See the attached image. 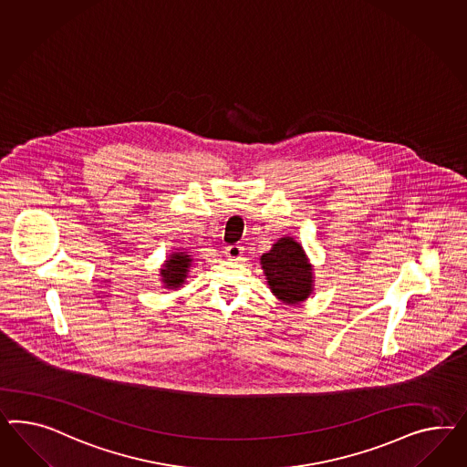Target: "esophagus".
Returning a JSON list of instances; mask_svg holds the SVG:
<instances>
[{"label":"esophagus","instance_id":"esophagus-1","mask_svg":"<svg viewBox=\"0 0 467 467\" xmlns=\"http://www.w3.org/2000/svg\"><path fill=\"white\" fill-rule=\"evenodd\" d=\"M224 254H226L229 260H241V256H243V246H240V244L226 246V248H224Z\"/></svg>","mask_w":467,"mask_h":467}]
</instances>
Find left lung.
Wrapping results in <instances>:
<instances>
[{"label": "left lung", "instance_id": "obj_1", "mask_svg": "<svg viewBox=\"0 0 467 467\" xmlns=\"http://www.w3.org/2000/svg\"><path fill=\"white\" fill-rule=\"evenodd\" d=\"M266 284L278 301L289 306L304 303L315 290V268L303 244L292 236H282L272 250L260 256Z\"/></svg>", "mask_w": 467, "mask_h": 467}]
</instances>
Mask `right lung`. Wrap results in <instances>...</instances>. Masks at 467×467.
<instances>
[{
	"label": "right lung",
	"mask_w": 467,
	"mask_h": 467,
	"mask_svg": "<svg viewBox=\"0 0 467 467\" xmlns=\"http://www.w3.org/2000/svg\"><path fill=\"white\" fill-rule=\"evenodd\" d=\"M192 262V254L185 250H175L171 254H168V260H164L163 266L160 268L163 289H180L189 277Z\"/></svg>",
	"instance_id": "right-lung-1"
}]
</instances>
